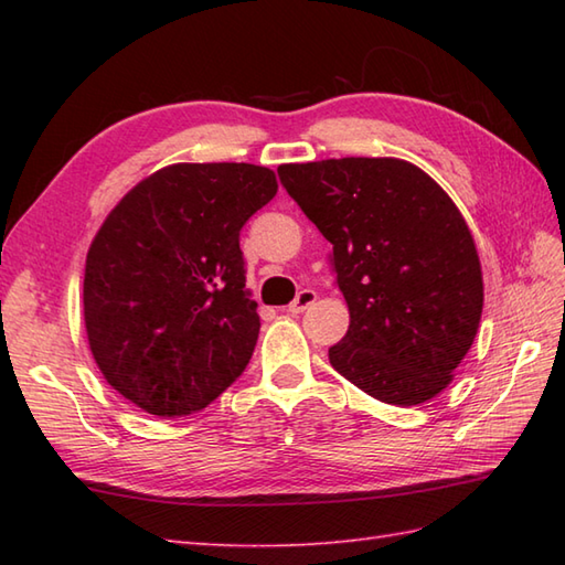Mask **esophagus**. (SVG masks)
<instances>
[{"instance_id":"obj_1","label":"esophagus","mask_w":565,"mask_h":565,"mask_svg":"<svg viewBox=\"0 0 565 565\" xmlns=\"http://www.w3.org/2000/svg\"><path fill=\"white\" fill-rule=\"evenodd\" d=\"M316 298H318V294L313 289L298 291L296 298H294V303L289 306V310H291V313H303V310H308L310 306L316 303Z\"/></svg>"}]
</instances>
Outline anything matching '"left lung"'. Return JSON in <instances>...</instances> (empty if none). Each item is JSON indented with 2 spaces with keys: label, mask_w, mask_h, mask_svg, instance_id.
<instances>
[{
  "label": "left lung",
  "mask_w": 565,
  "mask_h": 565,
  "mask_svg": "<svg viewBox=\"0 0 565 565\" xmlns=\"http://www.w3.org/2000/svg\"><path fill=\"white\" fill-rule=\"evenodd\" d=\"M279 182L332 245L350 330L330 364L381 403L449 386L483 313L471 231L419 167L393 158L281 164Z\"/></svg>",
  "instance_id": "1"
}]
</instances>
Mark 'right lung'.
<instances>
[{"label": "right lung", "mask_w": 565, "mask_h": 565, "mask_svg": "<svg viewBox=\"0 0 565 565\" xmlns=\"http://www.w3.org/2000/svg\"><path fill=\"white\" fill-rule=\"evenodd\" d=\"M276 194L267 167L172 164L121 199L84 269V326L104 379L142 411H203L259 334L239 231Z\"/></svg>", "instance_id": "add662e5"}]
</instances>
